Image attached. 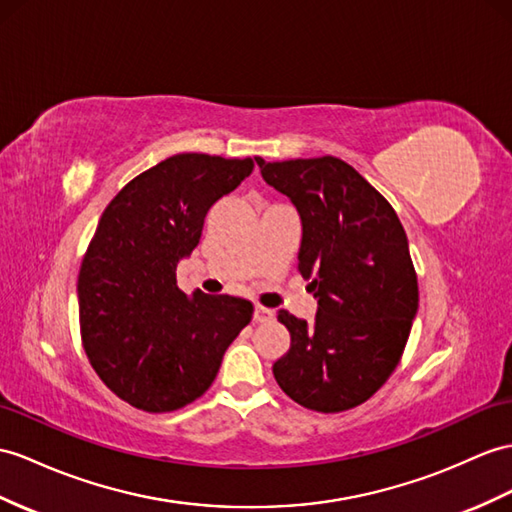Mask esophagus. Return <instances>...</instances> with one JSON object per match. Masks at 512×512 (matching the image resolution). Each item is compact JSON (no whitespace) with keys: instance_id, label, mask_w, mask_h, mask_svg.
Here are the masks:
<instances>
[{"instance_id":"obj_1","label":"esophagus","mask_w":512,"mask_h":512,"mask_svg":"<svg viewBox=\"0 0 512 512\" xmlns=\"http://www.w3.org/2000/svg\"><path fill=\"white\" fill-rule=\"evenodd\" d=\"M273 319V310L265 308V306H256L254 308V321L256 323H265V321H271Z\"/></svg>"}]
</instances>
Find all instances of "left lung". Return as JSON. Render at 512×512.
Returning a JSON list of instances; mask_svg holds the SVG:
<instances>
[{"label": "left lung", "mask_w": 512, "mask_h": 512, "mask_svg": "<svg viewBox=\"0 0 512 512\" xmlns=\"http://www.w3.org/2000/svg\"><path fill=\"white\" fill-rule=\"evenodd\" d=\"M256 162L302 219L297 271L317 297L315 323L280 310L291 347L273 376L299 406L350 410L389 380L413 328L419 289L406 232L393 206L341 158Z\"/></svg>", "instance_id": "left-lung-1"}]
</instances>
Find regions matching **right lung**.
Wrapping results in <instances>:
<instances>
[{
  "instance_id": "add662e5",
  "label": "right lung",
  "mask_w": 512,
  "mask_h": 512,
  "mask_svg": "<svg viewBox=\"0 0 512 512\" xmlns=\"http://www.w3.org/2000/svg\"><path fill=\"white\" fill-rule=\"evenodd\" d=\"M252 171V158L176 154L123 186L99 219L78 276L80 332L97 376L130 406L195 402L252 321L247 299L189 297L176 280L210 206Z\"/></svg>"
}]
</instances>
